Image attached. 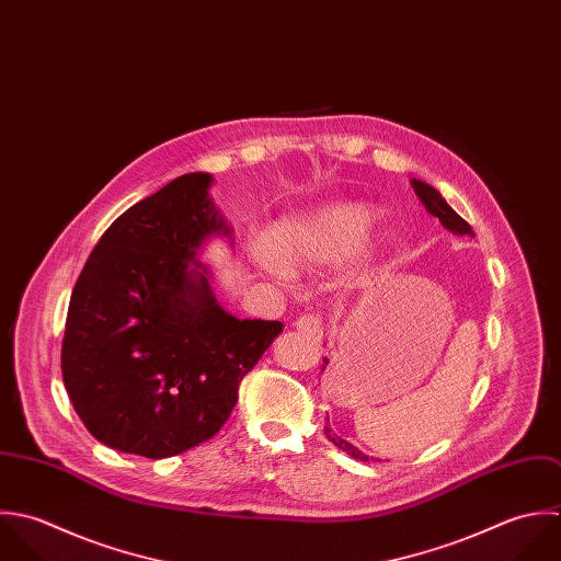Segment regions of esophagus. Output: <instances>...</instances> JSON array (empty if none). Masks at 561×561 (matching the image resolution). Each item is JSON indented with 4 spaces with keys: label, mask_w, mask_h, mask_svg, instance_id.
Returning <instances> with one entry per match:
<instances>
[{
    "label": "esophagus",
    "mask_w": 561,
    "mask_h": 561,
    "mask_svg": "<svg viewBox=\"0 0 561 561\" xmlns=\"http://www.w3.org/2000/svg\"><path fill=\"white\" fill-rule=\"evenodd\" d=\"M296 331L300 335H305L309 342H320L324 337V324H322V318L316 316V313H307L302 318L296 320Z\"/></svg>",
    "instance_id": "1"
}]
</instances>
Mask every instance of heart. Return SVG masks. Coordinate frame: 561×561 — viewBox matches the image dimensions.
<instances>
[{
    "label": "heart",
    "instance_id": "b5f03b06",
    "mask_svg": "<svg viewBox=\"0 0 561 561\" xmlns=\"http://www.w3.org/2000/svg\"><path fill=\"white\" fill-rule=\"evenodd\" d=\"M373 213L364 204H333L307 217L283 221L270 234V252L259 250V261L274 274L285 267H311L333 263L355 252L368 237Z\"/></svg>",
    "mask_w": 561,
    "mask_h": 561
}]
</instances>
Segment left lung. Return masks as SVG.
Returning <instances> with one entry per match:
<instances>
[{
  "label": "left lung",
  "instance_id": "1",
  "mask_svg": "<svg viewBox=\"0 0 561 561\" xmlns=\"http://www.w3.org/2000/svg\"><path fill=\"white\" fill-rule=\"evenodd\" d=\"M411 187L415 191V195L420 197V202L424 204V208L431 213V215H435L439 221H442V226L444 228H448L450 232H455V234H472L474 237V232H472V228H470V224L463 219V217H459L448 204H446V199L439 195V191L437 188L431 187V185H426V183H422V181H411ZM324 364H329V359L324 357ZM324 433H327V437H329V442H333L340 450H344V453H348L351 457H355V459H359V461H370L373 457H368V455H364L359 448H355L353 444H348L346 439H342V437H337L329 426L324 428Z\"/></svg>",
  "mask_w": 561,
  "mask_h": 561
}]
</instances>
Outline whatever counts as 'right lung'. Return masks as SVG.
Here are the masks:
<instances>
[{
    "label": "right lung",
    "mask_w": 561,
    "mask_h": 561,
    "mask_svg": "<svg viewBox=\"0 0 561 561\" xmlns=\"http://www.w3.org/2000/svg\"><path fill=\"white\" fill-rule=\"evenodd\" d=\"M210 174H185L122 213L71 291L60 368L87 431L102 444L163 459L210 439L239 382L280 322L237 320L213 298L195 254L228 234Z\"/></svg>",
    "instance_id": "obj_1"
}]
</instances>
